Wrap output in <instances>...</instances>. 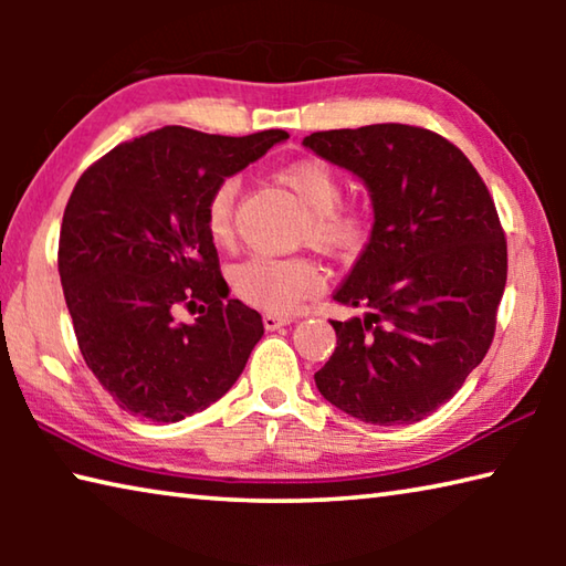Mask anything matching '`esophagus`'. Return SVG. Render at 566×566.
<instances>
[{
  "label": "esophagus",
  "mask_w": 566,
  "mask_h": 566,
  "mask_svg": "<svg viewBox=\"0 0 566 566\" xmlns=\"http://www.w3.org/2000/svg\"><path fill=\"white\" fill-rule=\"evenodd\" d=\"M264 329H270V332H274V329H280V327H286V324L292 322V317H276V314H264Z\"/></svg>",
  "instance_id": "34e87169"
}]
</instances>
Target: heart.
I'll return each mask as SVG.
<instances>
[{"mask_svg": "<svg viewBox=\"0 0 566 566\" xmlns=\"http://www.w3.org/2000/svg\"><path fill=\"white\" fill-rule=\"evenodd\" d=\"M276 181L304 205L302 237L327 254H354L369 239V217L344 209V181L339 171L322 159H300L276 171ZM239 185L227 177L212 189L205 209V227L214 244L232 237V217ZM229 286L239 300L272 314H292L304 300L322 290L317 264L304 256L252 254L229 266Z\"/></svg>", "mask_w": 566, "mask_h": 566, "instance_id": "b5f03b06", "label": "heart"}]
</instances>
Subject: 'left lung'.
<instances>
[{"mask_svg":"<svg viewBox=\"0 0 566 566\" xmlns=\"http://www.w3.org/2000/svg\"><path fill=\"white\" fill-rule=\"evenodd\" d=\"M302 145L369 189L375 224L334 292L364 317L334 322L322 397L379 427L432 415L494 339L506 239L490 189L462 149L409 124L314 132Z\"/></svg>","mask_w":566,"mask_h":566,"instance_id":"1","label":"left lung"}]
</instances>
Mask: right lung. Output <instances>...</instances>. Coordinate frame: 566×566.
Wrapping results in <instances>:
<instances>
[{
  "mask_svg": "<svg viewBox=\"0 0 566 566\" xmlns=\"http://www.w3.org/2000/svg\"><path fill=\"white\" fill-rule=\"evenodd\" d=\"M290 134L219 137L161 127L107 151L76 181L60 232V276L92 375L134 417L179 421L224 397L264 324L229 300L207 199ZM203 302L191 325L174 317Z\"/></svg>",
  "mask_w": 566,
  "mask_h": 566,
  "instance_id": "1",
  "label": "right lung"
}]
</instances>
